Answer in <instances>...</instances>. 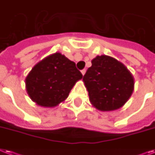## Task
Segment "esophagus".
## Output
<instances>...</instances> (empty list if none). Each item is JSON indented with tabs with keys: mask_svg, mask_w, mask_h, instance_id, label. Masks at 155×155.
Returning a JSON list of instances; mask_svg holds the SVG:
<instances>
[{
	"mask_svg": "<svg viewBox=\"0 0 155 155\" xmlns=\"http://www.w3.org/2000/svg\"><path fill=\"white\" fill-rule=\"evenodd\" d=\"M85 72H86V69H83V70H81V73L83 75H84Z\"/></svg>",
	"mask_w": 155,
	"mask_h": 155,
	"instance_id": "esophagus-1",
	"label": "esophagus"
}]
</instances>
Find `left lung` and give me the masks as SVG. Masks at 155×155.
<instances>
[{
  "label": "left lung",
  "mask_w": 155,
  "mask_h": 155,
  "mask_svg": "<svg viewBox=\"0 0 155 155\" xmlns=\"http://www.w3.org/2000/svg\"><path fill=\"white\" fill-rule=\"evenodd\" d=\"M83 80L91 104L104 111L123 107L134 91L131 73L122 63L110 56L94 58Z\"/></svg>",
  "instance_id": "obj_1"
}]
</instances>
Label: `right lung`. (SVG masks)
Segmentation results:
<instances>
[{"mask_svg":"<svg viewBox=\"0 0 155 155\" xmlns=\"http://www.w3.org/2000/svg\"><path fill=\"white\" fill-rule=\"evenodd\" d=\"M83 75L73 61L56 52L36 64L25 79L27 92L40 106L52 107L68 98Z\"/></svg>","mask_w":155,"mask_h":155,"instance_id":"obj_1","label":"right lung"}]
</instances>
